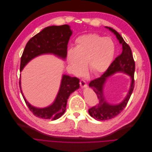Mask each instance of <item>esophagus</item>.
<instances>
[{
  "instance_id": "1",
  "label": "esophagus",
  "mask_w": 152,
  "mask_h": 152,
  "mask_svg": "<svg viewBox=\"0 0 152 152\" xmlns=\"http://www.w3.org/2000/svg\"><path fill=\"white\" fill-rule=\"evenodd\" d=\"M80 84L82 88H86L87 87V83L84 80H81L80 81Z\"/></svg>"
}]
</instances>
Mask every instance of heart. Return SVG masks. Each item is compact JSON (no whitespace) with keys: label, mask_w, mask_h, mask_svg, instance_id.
<instances>
[{"label":"heart","mask_w":152,"mask_h":152,"mask_svg":"<svg viewBox=\"0 0 152 152\" xmlns=\"http://www.w3.org/2000/svg\"><path fill=\"white\" fill-rule=\"evenodd\" d=\"M75 49L68 51V62L77 75L84 74L87 68L94 75L104 72L110 66L114 57L115 46L109 38L90 34L78 37Z\"/></svg>","instance_id":"1"}]
</instances>
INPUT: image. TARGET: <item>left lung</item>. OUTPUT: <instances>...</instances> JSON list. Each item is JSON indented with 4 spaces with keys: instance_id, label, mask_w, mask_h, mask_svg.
Segmentation results:
<instances>
[{
    "instance_id": "left-lung-1",
    "label": "left lung",
    "mask_w": 152,
    "mask_h": 152,
    "mask_svg": "<svg viewBox=\"0 0 152 152\" xmlns=\"http://www.w3.org/2000/svg\"><path fill=\"white\" fill-rule=\"evenodd\" d=\"M105 27L108 28L116 36L120 44L122 45V52L115 58L104 74L100 77L91 81L89 83V87L94 90L98 96V102L97 105L88 109V113L90 116L98 120H106L114 118L124 110L132 94L135 82V64L129 45L126 43L123 38L115 30L109 27ZM119 72L128 74L131 77V87L127 98L122 103L117 105H112L108 104L104 99L103 93V84L109 76Z\"/></svg>"
}]
</instances>
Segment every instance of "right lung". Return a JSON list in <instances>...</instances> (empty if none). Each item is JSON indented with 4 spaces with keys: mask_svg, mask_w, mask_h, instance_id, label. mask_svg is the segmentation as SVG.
I'll return each mask as SVG.
<instances>
[{
    "mask_svg": "<svg viewBox=\"0 0 152 152\" xmlns=\"http://www.w3.org/2000/svg\"><path fill=\"white\" fill-rule=\"evenodd\" d=\"M72 33L69 26L67 24L44 28L27 42L21 57L20 71L30 60L41 54H53L65 59L67 56V45ZM20 81V80L21 93L30 111L36 117L51 120L58 118L64 114L69 95L80 87V80L78 78L64 75L54 102L48 107L38 108L30 105L24 98Z\"/></svg>",
    "mask_w": 152,
    "mask_h": 152,
    "instance_id": "1",
    "label": "right lung"
}]
</instances>
